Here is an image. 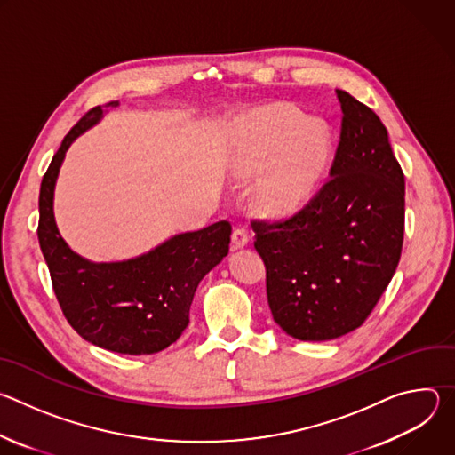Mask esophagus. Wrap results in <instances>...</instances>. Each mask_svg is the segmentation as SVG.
<instances>
[{
    "mask_svg": "<svg viewBox=\"0 0 455 455\" xmlns=\"http://www.w3.org/2000/svg\"><path fill=\"white\" fill-rule=\"evenodd\" d=\"M232 244H234V248H243V246H246L248 244V234H246V230L244 228H234V232H232Z\"/></svg>",
    "mask_w": 455,
    "mask_h": 455,
    "instance_id": "34e87169",
    "label": "esophagus"
}]
</instances>
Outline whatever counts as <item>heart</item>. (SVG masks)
Returning <instances> with one entry per match:
<instances>
[{"mask_svg":"<svg viewBox=\"0 0 455 455\" xmlns=\"http://www.w3.org/2000/svg\"><path fill=\"white\" fill-rule=\"evenodd\" d=\"M331 156L333 135L326 122L291 108H268L241 124L232 162L241 174L272 162L255 198L270 214H288L315 196Z\"/></svg>","mask_w":455,"mask_h":455,"instance_id":"obj_1","label":"heart"}]
</instances>
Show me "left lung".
<instances>
[{
	"label": "left lung",
	"instance_id": "1",
	"mask_svg": "<svg viewBox=\"0 0 455 455\" xmlns=\"http://www.w3.org/2000/svg\"><path fill=\"white\" fill-rule=\"evenodd\" d=\"M342 132L330 180L293 218L253 221L274 320L323 342L360 328L391 283L405 228V176L378 115L337 90Z\"/></svg>",
	"mask_w": 455,
	"mask_h": 455
}]
</instances>
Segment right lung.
<instances>
[{"label":"right lung","mask_w":455,"mask_h":455,"mask_svg":"<svg viewBox=\"0 0 455 455\" xmlns=\"http://www.w3.org/2000/svg\"><path fill=\"white\" fill-rule=\"evenodd\" d=\"M118 100L106 104L116 108ZM104 115L90 109L64 137L43 176L37 237L53 291L70 326L88 342L120 355H153L180 339L200 281L228 253L232 227L218 221L176 234L153 250L115 263H93L59 234L53 190L68 148Z\"/></svg>","instance_id":"add662e5"}]
</instances>
